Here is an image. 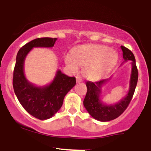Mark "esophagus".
I'll return each instance as SVG.
<instances>
[{"mask_svg":"<svg viewBox=\"0 0 151 151\" xmlns=\"http://www.w3.org/2000/svg\"><path fill=\"white\" fill-rule=\"evenodd\" d=\"M76 79H77V82H81V81H82V79H81L80 76H77V77H76Z\"/></svg>","mask_w":151,"mask_h":151,"instance_id":"esophagus-1","label":"esophagus"}]
</instances>
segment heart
Wrapping results in <instances>:
<instances>
[{"instance_id": "1", "label": "heart", "mask_w": 151, "mask_h": 151, "mask_svg": "<svg viewBox=\"0 0 151 151\" xmlns=\"http://www.w3.org/2000/svg\"><path fill=\"white\" fill-rule=\"evenodd\" d=\"M118 55L109 47L99 45L78 47L72 52V56L67 55L65 62L74 71L77 65L85 67L84 74L90 79H99L110 71L117 61Z\"/></svg>"}]
</instances>
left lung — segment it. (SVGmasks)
<instances>
[{"mask_svg": "<svg viewBox=\"0 0 151 151\" xmlns=\"http://www.w3.org/2000/svg\"><path fill=\"white\" fill-rule=\"evenodd\" d=\"M123 52V57L125 61L131 60L132 70H131L130 87L126 97L113 105H106L103 104L100 99L101 93V87L109 79L95 81H87L86 82L87 91L84 99V106L86 111L93 119L99 121H109L116 119L124 113L128 106L129 105L136 89L138 82V72L136 65V59L131 50L126 47L121 46Z\"/></svg>", "mask_w": 151, "mask_h": 151, "instance_id": "obj_1", "label": "left lung"}]
</instances>
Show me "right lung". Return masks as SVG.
<instances>
[{
  "label": "right lung",
  "mask_w": 151,
  "mask_h": 151,
  "mask_svg": "<svg viewBox=\"0 0 151 151\" xmlns=\"http://www.w3.org/2000/svg\"><path fill=\"white\" fill-rule=\"evenodd\" d=\"M57 38L41 37L30 41L19 50L13 71V86L20 104L32 116L40 120L52 117L61 108L65 95L76 84L75 77L57 72L53 81L45 86H36L24 74V62L33 47H52Z\"/></svg>",
  "instance_id": "obj_1"
}]
</instances>
